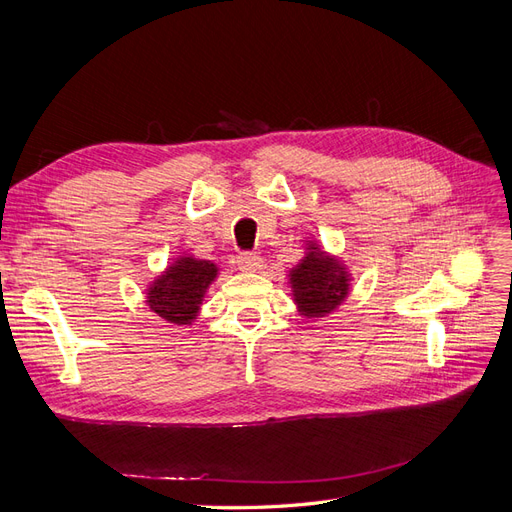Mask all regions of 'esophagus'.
I'll use <instances>...</instances> for the list:
<instances>
[{
    "label": "esophagus",
    "instance_id": "esophagus-1",
    "mask_svg": "<svg viewBox=\"0 0 512 512\" xmlns=\"http://www.w3.org/2000/svg\"><path fill=\"white\" fill-rule=\"evenodd\" d=\"M237 265L241 271H258L262 267V258L256 252H241L237 256Z\"/></svg>",
    "mask_w": 512,
    "mask_h": 512
}]
</instances>
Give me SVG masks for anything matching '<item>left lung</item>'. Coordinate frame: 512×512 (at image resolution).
<instances>
[{"mask_svg": "<svg viewBox=\"0 0 512 512\" xmlns=\"http://www.w3.org/2000/svg\"><path fill=\"white\" fill-rule=\"evenodd\" d=\"M292 294L305 316L329 314L348 294V275L337 260L309 247L301 265L290 271Z\"/></svg>", "mask_w": 512, "mask_h": 512, "instance_id": "obj_1", "label": "left lung"}]
</instances>
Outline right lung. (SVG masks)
I'll use <instances>...</instances> for the list:
<instances>
[{
    "instance_id": "obj_1",
    "label": "right lung",
    "mask_w": 512,
    "mask_h": 512,
    "mask_svg": "<svg viewBox=\"0 0 512 512\" xmlns=\"http://www.w3.org/2000/svg\"><path fill=\"white\" fill-rule=\"evenodd\" d=\"M215 275L218 267L209 260L177 258L149 288V307L168 322L188 324L196 318L203 294Z\"/></svg>"
}]
</instances>
